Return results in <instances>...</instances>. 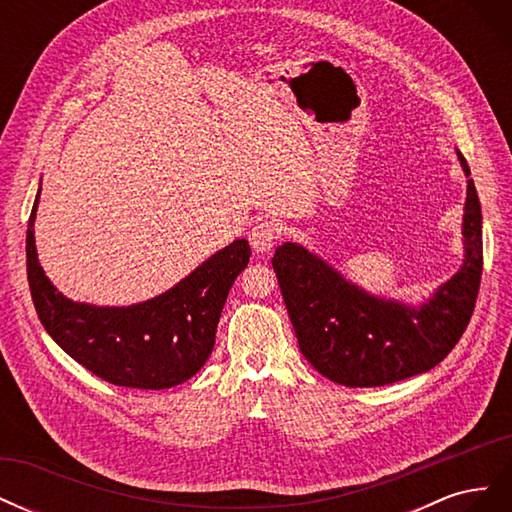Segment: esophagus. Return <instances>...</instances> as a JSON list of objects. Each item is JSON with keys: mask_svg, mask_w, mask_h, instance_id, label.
Instances as JSON below:
<instances>
[{"mask_svg": "<svg viewBox=\"0 0 512 512\" xmlns=\"http://www.w3.org/2000/svg\"><path fill=\"white\" fill-rule=\"evenodd\" d=\"M282 237V224L275 220H262L250 232V245L256 254H267L275 241Z\"/></svg>", "mask_w": 512, "mask_h": 512, "instance_id": "34e87169", "label": "esophagus"}]
</instances>
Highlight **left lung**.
<instances>
[{
    "label": "left lung",
    "mask_w": 512,
    "mask_h": 512,
    "mask_svg": "<svg viewBox=\"0 0 512 512\" xmlns=\"http://www.w3.org/2000/svg\"><path fill=\"white\" fill-rule=\"evenodd\" d=\"M459 271L418 305L371 294L348 282L301 243L275 250L273 269L305 359L344 386H384L436 367L455 348L474 312L483 273V213L470 166Z\"/></svg>",
    "instance_id": "1"
}]
</instances>
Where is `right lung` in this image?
<instances>
[{
  "mask_svg": "<svg viewBox=\"0 0 512 512\" xmlns=\"http://www.w3.org/2000/svg\"><path fill=\"white\" fill-rule=\"evenodd\" d=\"M40 190L27 224V280L38 318L55 344L115 386L160 391L190 380L215 344L230 286L250 262V243L232 241L173 288L134 305L68 299L46 277L34 237Z\"/></svg>",
  "mask_w": 512,
  "mask_h": 512,
  "instance_id": "add662e5",
  "label": "right lung"
}]
</instances>
